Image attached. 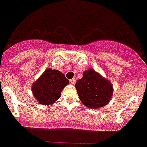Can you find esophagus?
Wrapping results in <instances>:
<instances>
[{
  "instance_id": "obj_1",
  "label": "esophagus",
  "mask_w": 147,
  "mask_h": 147,
  "mask_svg": "<svg viewBox=\"0 0 147 147\" xmlns=\"http://www.w3.org/2000/svg\"><path fill=\"white\" fill-rule=\"evenodd\" d=\"M69 81H70L71 84L74 85L75 83V82H76V80H75V78H72V79H71V80H69Z\"/></svg>"
}]
</instances>
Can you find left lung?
Listing matches in <instances>:
<instances>
[{
  "instance_id": "8db88e82",
  "label": "left lung",
  "mask_w": 147,
  "mask_h": 147,
  "mask_svg": "<svg viewBox=\"0 0 147 147\" xmlns=\"http://www.w3.org/2000/svg\"><path fill=\"white\" fill-rule=\"evenodd\" d=\"M75 88L81 102L90 109L107 105L113 92L110 82L93 69L83 72V78L76 82Z\"/></svg>"
}]
</instances>
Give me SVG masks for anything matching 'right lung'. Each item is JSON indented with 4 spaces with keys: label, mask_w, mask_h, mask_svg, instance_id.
<instances>
[{
    "label": "right lung",
    "mask_w": 147,
    "mask_h": 147,
    "mask_svg": "<svg viewBox=\"0 0 147 147\" xmlns=\"http://www.w3.org/2000/svg\"><path fill=\"white\" fill-rule=\"evenodd\" d=\"M69 84L65 75L57 69H48L33 83L32 94L40 104L51 105L59 98L64 86Z\"/></svg>",
    "instance_id": "right-lung-1"
}]
</instances>
